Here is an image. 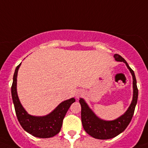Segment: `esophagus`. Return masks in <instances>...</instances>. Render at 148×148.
Returning a JSON list of instances; mask_svg holds the SVG:
<instances>
[{
	"label": "esophagus",
	"instance_id": "esophagus-1",
	"mask_svg": "<svg viewBox=\"0 0 148 148\" xmlns=\"http://www.w3.org/2000/svg\"><path fill=\"white\" fill-rule=\"evenodd\" d=\"M83 95H84L83 91L79 90V91H77V93H76V97H77V98H79V97H82Z\"/></svg>",
	"mask_w": 148,
	"mask_h": 148
}]
</instances>
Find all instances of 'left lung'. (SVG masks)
Wrapping results in <instances>:
<instances>
[{
    "instance_id": "obj_1",
    "label": "left lung",
    "mask_w": 148,
    "mask_h": 148,
    "mask_svg": "<svg viewBox=\"0 0 148 148\" xmlns=\"http://www.w3.org/2000/svg\"><path fill=\"white\" fill-rule=\"evenodd\" d=\"M114 57L117 62H123L124 63H125L130 71L133 79V99L126 112L115 120L104 121L98 118L94 114L93 112L89 109L84 99H79L82 107V122L84 129L89 135L100 140H107V139L114 138L126 129L132 120L135 112V106L138 102V89L133 70L130 67L126 61L120 55L114 54Z\"/></svg>"
}]
</instances>
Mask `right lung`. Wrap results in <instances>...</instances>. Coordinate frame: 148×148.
I'll return each mask as SVG.
<instances>
[{
  "mask_svg": "<svg viewBox=\"0 0 148 148\" xmlns=\"http://www.w3.org/2000/svg\"><path fill=\"white\" fill-rule=\"evenodd\" d=\"M20 65L16 66L11 86L12 99L18 120L23 130L33 136L40 138L53 137L60 132L66 113L71 104L75 102V99L71 98L62 102L51 113L44 117L29 115L22 107L16 92L17 74Z\"/></svg>",
  "mask_w": 148,
  "mask_h": 148,
  "instance_id": "obj_1",
  "label": "right lung"
}]
</instances>
